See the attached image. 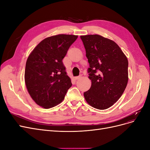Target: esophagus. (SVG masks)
Instances as JSON below:
<instances>
[{
	"instance_id": "1",
	"label": "esophagus",
	"mask_w": 150,
	"mask_h": 150,
	"mask_svg": "<svg viewBox=\"0 0 150 150\" xmlns=\"http://www.w3.org/2000/svg\"><path fill=\"white\" fill-rule=\"evenodd\" d=\"M81 77V76H77V77H76V78H74V79L75 80H77V79H79Z\"/></svg>"
}]
</instances>
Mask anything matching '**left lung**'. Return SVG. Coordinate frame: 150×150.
Masks as SVG:
<instances>
[{
  "label": "left lung",
  "instance_id": "1",
  "mask_svg": "<svg viewBox=\"0 0 150 150\" xmlns=\"http://www.w3.org/2000/svg\"><path fill=\"white\" fill-rule=\"evenodd\" d=\"M89 68L90 89L84 96L98 110L112 106L122 96L128 81V61L115 41L98 34L81 35Z\"/></svg>",
  "mask_w": 150,
  "mask_h": 150
}]
</instances>
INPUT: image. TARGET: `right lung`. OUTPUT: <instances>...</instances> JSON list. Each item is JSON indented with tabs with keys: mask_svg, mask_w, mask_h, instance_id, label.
<instances>
[{
	"mask_svg": "<svg viewBox=\"0 0 150 150\" xmlns=\"http://www.w3.org/2000/svg\"><path fill=\"white\" fill-rule=\"evenodd\" d=\"M78 36L58 34L43 39L27 59L25 83L30 97L39 106L49 109L64 100L72 86L62 59Z\"/></svg>",
	"mask_w": 150,
	"mask_h": 150,
	"instance_id": "obj_1",
	"label": "right lung"
}]
</instances>
